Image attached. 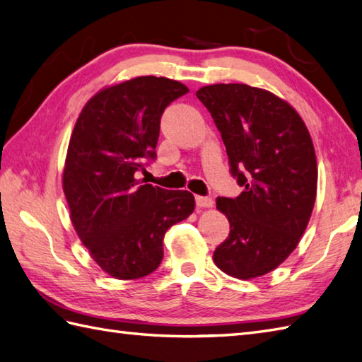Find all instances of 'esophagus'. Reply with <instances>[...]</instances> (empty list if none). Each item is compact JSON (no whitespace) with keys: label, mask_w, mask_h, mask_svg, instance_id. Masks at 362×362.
<instances>
[{"label":"esophagus","mask_w":362,"mask_h":362,"mask_svg":"<svg viewBox=\"0 0 362 362\" xmlns=\"http://www.w3.org/2000/svg\"><path fill=\"white\" fill-rule=\"evenodd\" d=\"M196 205L201 206V209H210V206H213V199L205 196H196Z\"/></svg>","instance_id":"obj_1"}]
</instances>
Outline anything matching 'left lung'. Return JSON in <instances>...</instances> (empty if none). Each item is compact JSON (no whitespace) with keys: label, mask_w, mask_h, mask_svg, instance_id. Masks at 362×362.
Masks as SVG:
<instances>
[{"label":"left lung","mask_w":362,"mask_h":362,"mask_svg":"<svg viewBox=\"0 0 362 362\" xmlns=\"http://www.w3.org/2000/svg\"><path fill=\"white\" fill-rule=\"evenodd\" d=\"M226 144L230 173L243 193L218 197L230 235L213 261L241 280L279 267L297 247L316 202L317 161L303 119L281 98L245 83L196 91Z\"/></svg>","instance_id":"left-lung-1"}]
</instances>
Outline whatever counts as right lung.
Instances as JSON below:
<instances>
[{
    "instance_id": "1",
    "label": "right lung",
    "mask_w": 362,
    "mask_h": 362,
    "mask_svg": "<svg viewBox=\"0 0 362 362\" xmlns=\"http://www.w3.org/2000/svg\"><path fill=\"white\" fill-rule=\"evenodd\" d=\"M188 91L182 82L140 76L98 91L76 121L64 193L76 233L113 279L135 280L156 271L166 230L194 211L189 191L136 179L146 161L157 157L161 115Z\"/></svg>"
}]
</instances>
